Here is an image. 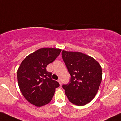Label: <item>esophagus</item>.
I'll return each mask as SVG.
<instances>
[{
	"label": "esophagus",
	"instance_id": "esophagus-1",
	"mask_svg": "<svg viewBox=\"0 0 121 121\" xmlns=\"http://www.w3.org/2000/svg\"><path fill=\"white\" fill-rule=\"evenodd\" d=\"M58 82V83H59V84H60V85H61V81H60V79H58V81H57Z\"/></svg>",
	"mask_w": 121,
	"mask_h": 121
}]
</instances>
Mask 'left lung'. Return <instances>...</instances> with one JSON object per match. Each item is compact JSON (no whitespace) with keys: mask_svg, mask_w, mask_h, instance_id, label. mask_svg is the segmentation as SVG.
Wrapping results in <instances>:
<instances>
[{"mask_svg":"<svg viewBox=\"0 0 121 121\" xmlns=\"http://www.w3.org/2000/svg\"><path fill=\"white\" fill-rule=\"evenodd\" d=\"M62 57L71 75L70 83L63 85L65 93L72 103L86 105L94 99L100 87L101 66L93 57L80 52L63 50Z\"/></svg>","mask_w":121,"mask_h":121,"instance_id":"8db88e82","label":"left lung"}]
</instances>
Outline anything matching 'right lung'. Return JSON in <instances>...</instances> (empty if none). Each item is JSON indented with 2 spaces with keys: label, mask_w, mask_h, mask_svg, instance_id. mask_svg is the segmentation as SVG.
I'll return each mask as SVG.
<instances>
[{
  "label": "right lung",
  "mask_w": 121,
  "mask_h": 121,
  "mask_svg": "<svg viewBox=\"0 0 121 121\" xmlns=\"http://www.w3.org/2000/svg\"><path fill=\"white\" fill-rule=\"evenodd\" d=\"M61 50L42 48L29 54L21 62L17 71L19 87L28 102L41 107L50 102L60 85L46 71L48 64L55 60Z\"/></svg>",
  "instance_id": "add662e5"
}]
</instances>
